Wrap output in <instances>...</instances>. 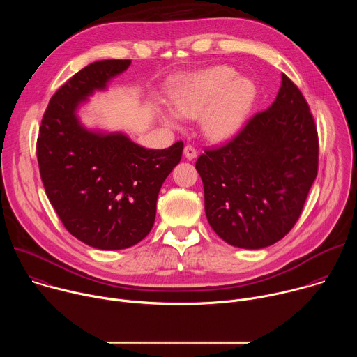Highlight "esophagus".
<instances>
[{
	"label": "esophagus",
	"mask_w": 357,
	"mask_h": 357,
	"mask_svg": "<svg viewBox=\"0 0 357 357\" xmlns=\"http://www.w3.org/2000/svg\"><path fill=\"white\" fill-rule=\"evenodd\" d=\"M183 154H185V157H186L188 160H193V158H196V155H197V151H196V148H195L193 145H186V146L183 148Z\"/></svg>",
	"instance_id": "esophagus-1"
}]
</instances>
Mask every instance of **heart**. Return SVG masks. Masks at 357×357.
Wrapping results in <instances>:
<instances>
[{
	"label": "heart",
	"mask_w": 357,
	"mask_h": 357,
	"mask_svg": "<svg viewBox=\"0 0 357 357\" xmlns=\"http://www.w3.org/2000/svg\"><path fill=\"white\" fill-rule=\"evenodd\" d=\"M256 94L251 80L237 79L231 68L216 66L185 79L174 91L172 101L182 117L195 119L208 111L203 120L206 134L223 139L241 127Z\"/></svg>",
	"instance_id": "obj_1"
}]
</instances>
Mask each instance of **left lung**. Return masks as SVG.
<instances>
[{
	"mask_svg": "<svg viewBox=\"0 0 357 357\" xmlns=\"http://www.w3.org/2000/svg\"><path fill=\"white\" fill-rule=\"evenodd\" d=\"M318 161L314 116L296 84L282 75L271 107L250 117L227 142L206 148L196 161L209 225L236 247L277 243L299 219Z\"/></svg>",
	"mask_w": 357,
	"mask_h": 357,
	"instance_id": "8db88e82",
	"label": "left lung"
}]
</instances>
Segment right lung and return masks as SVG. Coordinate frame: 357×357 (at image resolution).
Returning a JSON list of instances; mask_svg holds the SVG:
<instances>
[{
    "label": "right lung",
    "mask_w": 357,
    "mask_h": 357,
    "mask_svg": "<svg viewBox=\"0 0 357 357\" xmlns=\"http://www.w3.org/2000/svg\"><path fill=\"white\" fill-rule=\"evenodd\" d=\"M130 63L98 61L73 75L50 97L36 139L49 202L72 236L100 250L131 247L151 231L160 189L183 151L182 141L146 149L123 134H94L79 124V103Z\"/></svg>",
    "instance_id": "right-lung-1"
}]
</instances>
